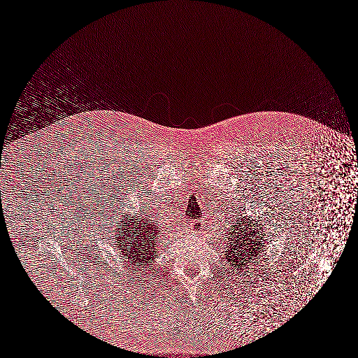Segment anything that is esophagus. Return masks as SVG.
I'll use <instances>...</instances> for the list:
<instances>
[{
  "label": "esophagus",
  "mask_w": 358,
  "mask_h": 358,
  "mask_svg": "<svg viewBox=\"0 0 358 358\" xmlns=\"http://www.w3.org/2000/svg\"><path fill=\"white\" fill-rule=\"evenodd\" d=\"M190 227L192 229H194V230H201L202 229V222H197V221H194V222L190 223Z\"/></svg>",
  "instance_id": "esophagus-1"
}]
</instances>
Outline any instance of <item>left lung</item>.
Instances as JSON below:
<instances>
[{"label":"left lung","mask_w":358,"mask_h":358,"mask_svg":"<svg viewBox=\"0 0 358 358\" xmlns=\"http://www.w3.org/2000/svg\"><path fill=\"white\" fill-rule=\"evenodd\" d=\"M260 224L262 223L258 224L247 220H241L231 224V230L229 231L230 236L227 238L229 248L224 254L231 267L239 270L257 259L262 252L266 239Z\"/></svg>","instance_id":"left-lung-1"}]
</instances>
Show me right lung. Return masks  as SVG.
Returning a JSON list of instances; mask_svg holds the SVG:
<instances>
[{
  "instance_id": "add662e5",
  "label": "right lung",
  "mask_w": 358,
  "mask_h": 358,
  "mask_svg": "<svg viewBox=\"0 0 358 358\" xmlns=\"http://www.w3.org/2000/svg\"><path fill=\"white\" fill-rule=\"evenodd\" d=\"M138 215L136 216L135 214ZM125 214L116 223V243L125 264L145 275L162 238L161 227L149 213Z\"/></svg>"
}]
</instances>
